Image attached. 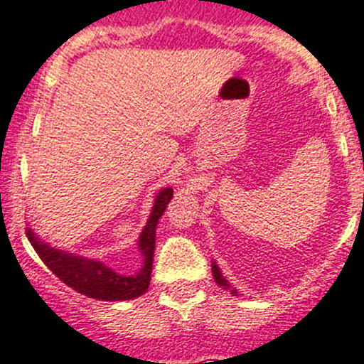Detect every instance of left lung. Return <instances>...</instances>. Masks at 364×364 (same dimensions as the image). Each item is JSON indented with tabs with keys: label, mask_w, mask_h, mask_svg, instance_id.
Returning <instances> with one entry per match:
<instances>
[{
	"label": "left lung",
	"mask_w": 364,
	"mask_h": 364,
	"mask_svg": "<svg viewBox=\"0 0 364 364\" xmlns=\"http://www.w3.org/2000/svg\"><path fill=\"white\" fill-rule=\"evenodd\" d=\"M212 276H214L215 283H218L219 287H223V289H225V290H230V292H232L233 296H239V292H237L235 289H232V285H230V283H228V279H226L225 276H223L221 269H219V265L215 264V262H212Z\"/></svg>",
	"instance_id": "obj_1"
}]
</instances>
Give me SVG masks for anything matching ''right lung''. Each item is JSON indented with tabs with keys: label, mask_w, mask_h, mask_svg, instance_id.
<instances>
[{
	"label": "right lung",
	"mask_w": 364,
	"mask_h": 364,
	"mask_svg": "<svg viewBox=\"0 0 364 364\" xmlns=\"http://www.w3.org/2000/svg\"><path fill=\"white\" fill-rule=\"evenodd\" d=\"M171 198H173L171 187H163L157 191L149 221L138 239V251L141 253L143 260L141 267L132 276L118 274L102 262L93 260V258L56 250L51 244L44 242L31 228H28L26 235L42 262L75 292L92 297V299L111 301V303L136 299L149 290L154 250H156V228Z\"/></svg>",
	"instance_id": "add662e5"
}]
</instances>
